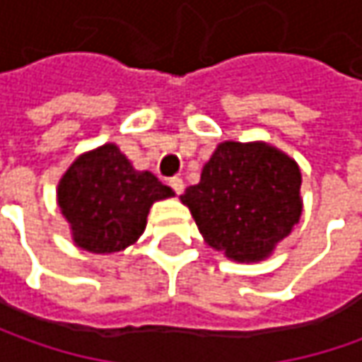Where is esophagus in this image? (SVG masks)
<instances>
[{
    "label": "esophagus",
    "mask_w": 362,
    "mask_h": 362,
    "mask_svg": "<svg viewBox=\"0 0 362 362\" xmlns=\"http://www.w3.org/2000/svg\"><path fill=\"white\" fill-rule=\"evenodd\" d=\"M169 185H171V189H173L177 195H181L183 189H185V183H183L181 177H171V179H169Z\"/></svg>",
    "instance_id": "1"
}]
</instances>
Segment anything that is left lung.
I'll use <instances>...</instances> for the list:
<instances>
[{
  "instance_id": "obj_1",
  "label": "left lung",
  "mask_w": 362,
  "mask_h": 362,
  "mask_svg": "<svg viewBox=\"0 0 362 362\" xmlns=\"http://www.w3.org/2000/svg\"><path fill=\"white\" fill-rule=\"evenodd\" d=\"M300 169L264 143H221L181 195L211 247L238 262L270 254L298 223Z\"/></svg>"
}]
</instances>
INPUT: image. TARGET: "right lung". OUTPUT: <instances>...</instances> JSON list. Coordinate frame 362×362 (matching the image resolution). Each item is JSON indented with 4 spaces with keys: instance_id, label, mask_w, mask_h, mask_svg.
Listing matches in <instances>:
<instances>
[{
    "instance_id": "1",
    "label": "right lung",
    "mask_w": 362,
    "mask_h": 362,
    "mask_svg": "<svg viewBox=\"0 0 362 362\" xmlns=\"http://www.w3.org/2000/svg\"><path fill=\"white\" fill-rule=\"evenodd\" d=\"M148 171H134L115 145L78 157L58 185V205L74 242L92 254H112L145 231L151 205L171 197Z\"/></svg>"
}]
</instances>
